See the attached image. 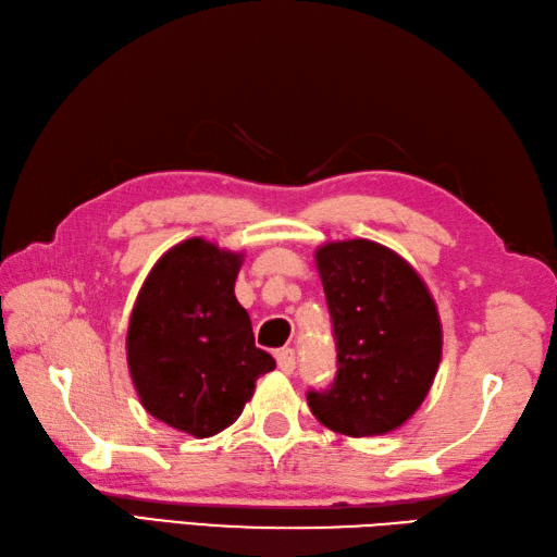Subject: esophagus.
Instances as JSON below:
<instances>
[{
	"label": "esophagus",
	"instance_id": "esophagus-1",
	"mask_svg": "<svg viewBox=\"0 0 557 557\" xmlns=\"http://www.w3.org/2000/svg\"><path fill=\"white\" fill-rule=\"evenodd\" d=\"M277 368L284 372V374H292L294 368H296V354L294 348H282V351H277Z\"/></svg>",
	"mask_w": 557,
	"mask_h": 557
}]
</instances>
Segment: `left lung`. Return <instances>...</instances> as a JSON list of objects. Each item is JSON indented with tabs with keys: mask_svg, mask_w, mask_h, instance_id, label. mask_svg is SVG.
I'll return each mask as SVG.
<instances>
[{
	"mask_svg": "<svg viewBox=\"0 0 557 557\" xmlns=\"http://www.w3.org/2000/svg\"><path fill=\"white\" fill-rule=\"evenodd\" d=\"M337 342V377L306 394L332 432L374 436L410 420L442 363V320L406 258L370 239L315 251Z\"/></svg>",
	"mask_w": 557,
	"mask_h": 557,
	"instance_id": "obj_1",
	"label": "left lung"
}]
</instances>
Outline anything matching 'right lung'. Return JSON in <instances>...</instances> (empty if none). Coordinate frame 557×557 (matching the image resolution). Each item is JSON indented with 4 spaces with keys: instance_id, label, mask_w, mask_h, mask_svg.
Returning a JSON list of instances; mask_svg holds the SVG:
<instances>
[{
    "instance_id": "add662e5",
    "label": "right lung",
    "mask_w": 557,
    "mask_h": 557,
    "mask_svg": "<svg viewBox=\"0 0 557 557\" xmlns=\"http://www.w3.org/2000/svg\"><path fill=\"white\" fill-rule=\"evenodd\" d=\"M244 253L191 237L151 268L127 325V368L141 406L197 438L235 422L275 358L253 342L235 296Z\"/></svg>"
}]
</instances>
